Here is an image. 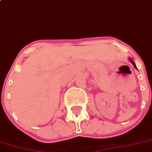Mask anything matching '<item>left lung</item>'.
Returning a JSON list of instances; mask_svg holds the SVG:
<instances>
[{"label":"left lung","instance_id":"left-lung-1","mask_svg":"<svg viewBox=\"0 0 152 152\" xmlns=\"http://www.w3.org/2000/svg\"><path fill=\"white\" fill-rule=\"evenodd\" d=\"M130 61H131V63H132V64H133V65L134 66V67H135V68H137V67H136V65H135V64H134V61H132V59H130Z\"/></svg>","mask_w":152,"mask_h":152}]
</instances>
